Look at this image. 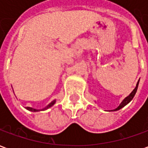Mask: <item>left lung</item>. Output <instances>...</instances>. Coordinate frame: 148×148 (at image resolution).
I'll return each instance as SVG.
<instances>
[{"instance_id": "obj_1", "label": "left lung", "mask_w": 148, "mask_h": 148, "mask_svg": "<svg viewBox=\"0 0 148 148\" xmlns=\"http://www.w3.org/2000/svg\"><path fill=\"white\" fill-rule=\"evenodd\" d=\"M139 82H140V79H139V81H138V82H137L136 86V88L134 89L133 90H132V92L128 95L127 97H126L125 98H124L123 101H122V102L120 104V106H118L116 109H113V110H111V111H117V110H119V109H122L123 107H124V106H126V105H127L128 103L130 102L132 100V98L134 97V96H135V94H136V93L137 91V89H138V86H139Z\"/></svg>"}]
</instances>
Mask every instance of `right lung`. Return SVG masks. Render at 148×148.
Instances as JSON below:
<instances>
[{"instance_id": "add662e5", "label": "right lung", "mask_w": 148, "mask_h": 148, "mask_svg": "<svg viewBox=\"0 0 148 148\" xmlns=\"http://www.w3.org/2000/svg\"><path fill=\"white\" fill-rule=\"evenodd\" d=\"M56 102V100H54V101H52L50 103L49 105H47V106H46L45 108H43L42 109H33V108H31V107H26V109H27V110H29V111L31 112H39V111H43V110H46V109H49V108H51V107H52V106L55 105V103Z\"/></svg>"}]
</instances>
